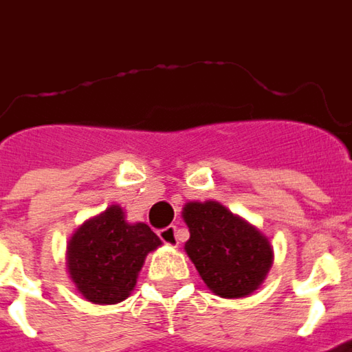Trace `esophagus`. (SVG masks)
Returning a JSON list of instances; mask_svg holds the SVG:
<instances>
[{
  "label": "esophagus",
  "instance_id": "1",
  "mask_svg": "<svg viewBox=\"0 0 352 352\" xmlns=\"http://www.w3.org/2000/svg\"><path fill=\"white\" fill-rule=\"evenodd\" d=\"M159 238L166 244V246H178V232H176V226H166L159 230Z\"/></svg>",
  "mask_w": 352,
  "mask_h": 352
}]
</instances>
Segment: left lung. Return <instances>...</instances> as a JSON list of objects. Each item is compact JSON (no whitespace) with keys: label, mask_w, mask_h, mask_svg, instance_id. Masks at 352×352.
Returning a JSON list of instances; mask_svg holds the SVG:
<instances>
[{"label":"left lung","mask_w":352,"mask_h":352,"mask_svg":"<svg viewBox=\"0 0 352 352\" xmlns=\"http://www.w3.org/2000/svg\"><path fill=\"white\" fill-rule=\"evenodd\" d=\"M182 217L190 228L184 250L209 291L223 298L258 291L273 265V246L258 226L213 199L188 201Z\"/></svg>","instance_id":"1"}]
</instances>
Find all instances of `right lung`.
<instances>
[{
	"instance_id": "1",
	"label": "right lung",
	"mask_w": 352,
	"mask_h": 352,
	"mask_svg": "<svg viewBox=\"0 0 352 352\" xmlns=\"http://www.w3.org/2000/svg\"><path fill=\"white\" fill-rule=\"evenodd\" d=\"M160 244L145 223H127L122 205H110L73 232L65 267L85 300L118 304L131 294L147 254Z\"/></svg>"
}]
</instances>
